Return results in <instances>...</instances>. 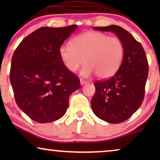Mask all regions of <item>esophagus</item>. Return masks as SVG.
Returning a JSON list of instances; mask_svg holds the SVG:
<instances>
[{
  "label": "esophagus",
  "mask_w": 160,
  "mask_h": 160,
  "mask_svg": "<svg viewBox=\"0 0 160 160\" xmlns=\"http://www.w3.org/2000/svg\"><path fill=\"white\" fill-rule=\"evenodd\" d=\"M87 81L82 79V78H81V79H80V84H81V85H84L85 84H87Z\"/></svg>",
  "instance_id": "1"
}]
</instances>
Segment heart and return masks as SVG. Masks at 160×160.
<instances>
[{
    "label": "heart",
    "mask_w": 160,
    "mask_h": 160,
    "mask_svg": "<svg viewBox=\"0 0 160 160\" xmlns=\"http://www.w3.org/2000/svg\"><path fill=\"white\" fill-rule=\"evenodd\" d=\"M124 49L117 37L100 32L89 31L76 36L71 45L61 46L59 55L68 71L74 73L87 63L81 71L85 77L96 74L107 78L117 73L124 58Z\"/></svg>",
    "instance_id": "obj_1"
}]
</instances>
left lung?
Instances as JSON below:
<instances>
[{"label": "left lung", "instance_id": "1", "mask_svg": "<svg viewBox=\"0 0 160 160\" xmlns=\"http://www.w3.org/2000/svg\"><path fill=\"white\" fill-rule=\"evenodd\" d=\"M114 32L124 45L119 70L112 77L94 83L95 93L91 102L93 112L100 119L117 124L128 119L141 106L148 73L145 51L128 31L118 25L93 27Z\"/></svg>", "mask_w": 160, "mask_h": 160}]
</instances>
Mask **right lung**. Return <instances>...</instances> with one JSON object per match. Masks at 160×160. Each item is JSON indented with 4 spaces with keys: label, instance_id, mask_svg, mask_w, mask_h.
<instances>
[{
    "label": "right lung",
    "instance_id": "add662e5",
    "mask_svg": "<svg viewBox=\"0 0 160 160\" xmlns=\"http://www.w3.org/2000/svg\"><path fill=\"white\" fill-rule=\"evenodd\" d=\"M77 25L43 27L22 41L13 54L10 82L17 106L39 123L56 121L68 108L69 96L80 88L78 76L59 55L62 43Z\"/></svg>",
    "mask_w": 160,
    "mask_h": 160
}]
</instances>
